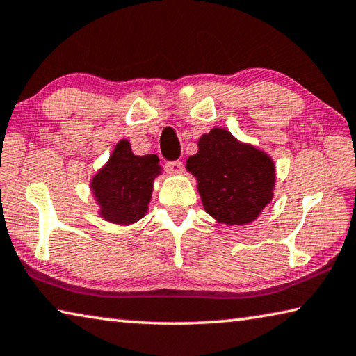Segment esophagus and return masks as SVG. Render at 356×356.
Wrapping results in <instances>:
<instances>
[{
	"mask_svg": "<svg viewBox=\"0 0 356 356\" xmlns=\"http://www.w3.org/2000/svg\"><path fill=\"white\" fill-rule=\"evenodd\" d=\"M166 171L170 172H180L184 170V161L182 160H172V161H166Z\"/></svg>",
	"mask_w": 356,
	"mask_h": 356,
	"instance_id": "34e87169",
	"label": "esophagus"
}]
</instances>
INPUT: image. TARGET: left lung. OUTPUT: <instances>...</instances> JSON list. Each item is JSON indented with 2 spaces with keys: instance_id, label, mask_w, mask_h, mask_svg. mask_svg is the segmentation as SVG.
<instances>
[{
  "instance_id": "8db88e82",
  "label": "left lung",
  "mask_w": 356,
  "mask_h": 356,
  "mask_svg": "<svg viewBox=\"0 0 356 356\" xmlns=\"http://www.w3.org/2000/svg\"><path fill=\"white\" fill-rule=\"evenodd\" d=\"M209 215L224 224H248L273 197L274 163L254 146L243 145L224 129L199 140V151L186 161Z\"/></svg>"
}]
</instances>
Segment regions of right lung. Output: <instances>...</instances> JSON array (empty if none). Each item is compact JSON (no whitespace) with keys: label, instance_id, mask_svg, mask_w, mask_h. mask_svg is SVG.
Returning a JSON list of instances; mask_svg holds the SVG:
<instances>
[{"label":"right lung","instance_id":"1","mask_svg":"<svg viewBox=\"0 0 356 356\" xmlns=\"http://www.w3.org/2000/svg\"><path fill=\"white\" fill-rule=\"evenodd\" d=\"M159 172L157 156H134L129 141H120L92 182L101 215L115 224H132L143 218Z\"/></svg>","mask_w":356,"mask_h":356}]
</instances>
